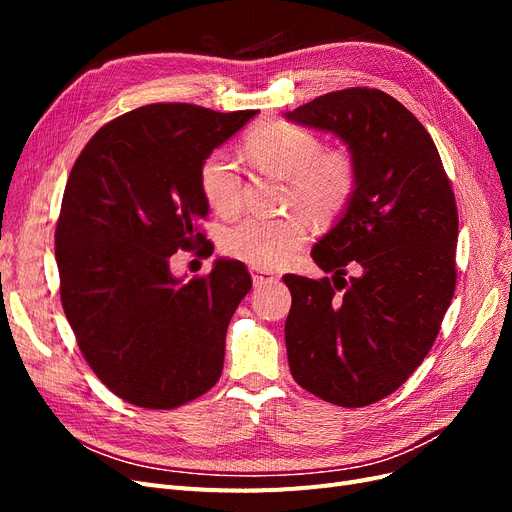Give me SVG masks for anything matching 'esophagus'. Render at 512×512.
Instances as JSON below:
<instances>
[{"label": "esophagus", "instance_id": "34e87169", "mask_svg": "<svg viewBox=\"0 0 512 512\" xmlns=\"http://www.w3.org/2000/svg\"><path fill=\"white\" fill-rule=\"evenodd\" d=\"M250 273H252V282H254V286L273 284V282L280 280V277H277L275 273H271V271H262V269H256V267H252V269H250Z\"/></svg>", "mask_w": 512, "mask_h": 512}]
</instances>
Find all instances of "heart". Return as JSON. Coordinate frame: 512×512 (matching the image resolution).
Wrapping results in <instances>:
<instances>
[{"mask_svg": "<svg viewBox=\"0 0 512 512\" xmlns=\"http://www.w3.org/2000/svg\"><path fill=\"white\" fill-rule=\"evenodd\" d=\"M250 158L271 173L288 179V200L309 218L327 222L346 209L356 188V164L346 149H322L320 138L292 123H267L247 134ZM200 190L220 215L241 207V173L226 151H213L200 166ZM307 239L299 215L262 218L250 215L226 228L224 252L256 269L288 262Z\"/></svg>", "mask_w": 512, "mask_h": 512, "instance_id": "1", "label": "heart"}]
</instances>
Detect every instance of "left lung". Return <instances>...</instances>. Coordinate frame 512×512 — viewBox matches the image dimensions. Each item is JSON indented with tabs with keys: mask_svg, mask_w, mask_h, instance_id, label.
Masks as SVG:
<instances>
[{
	"mask_svg": "<svg viewBox=\"0 0 512 512\" xmlns=\"http://www.w3.org/2000/svg\"><path fill=\"white\" fill-rule=\"evenodd\" d=\"M286 119L335 134L356 164L350 203L312 250L333 275H284L290 374L329 404L369 406L436 342L457 280L455 194L423 123L380 89L333 91Z\"/></svg>",
	"mask_w": 512,
	"mask_h": 512,
	"instance_id": "left-lung-1",
	"label": "left lung"
}]
</instances>
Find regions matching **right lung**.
I'll use <instances>...</instances> for the list:
<instances>
[{
    "instance_id": "1",
    "label": "right lung",
    "mask_w": 512,
    "mask_h": 512,
    "mask_svg": "<svg viewBox=\"0 0 512 512\" xmlns=\"http://www.w3.org/2000/svg\"><path fill=\"white\" fill-rule=\"evenodd\" d=\"M256 113L147 104L100 128L70 170L55 230L61 305L89 367L128 404L177 408L222 376L250 273L218 258L183 282L170 256L205 241L200 166Z\"/></svg>"
}]
</instances>
